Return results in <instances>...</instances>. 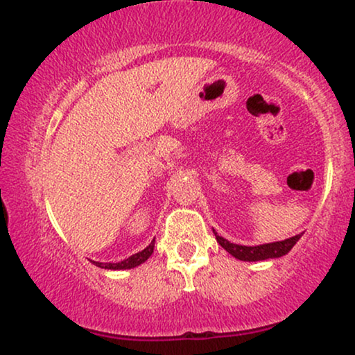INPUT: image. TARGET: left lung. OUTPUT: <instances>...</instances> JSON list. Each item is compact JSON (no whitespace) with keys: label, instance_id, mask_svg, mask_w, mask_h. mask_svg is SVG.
I'll list each match as a JSON object with an SVG mask.
<instances>
[{"label":"left lung","instance_id":"8db88e82","mask_svg":"<svg viewBox=\"0 0 355 355\" xmlns=\"http://www.w3.org/2000/svg\"><path fill=\"white\" fill-rule=\"evenodd\" d=\"M213 232H215V230H213ZM215 237L218 244H220L226 252H230L232 257H236V259L244 261H259L266 259H278V257L286 255L295 245V242L300 239V234L279 242H271V244H261L255 247L232 244V242L226 241L225 237L218 236V232H215Z\"/></svg>","mask_w":355,"mask_h":355}]
</instances>
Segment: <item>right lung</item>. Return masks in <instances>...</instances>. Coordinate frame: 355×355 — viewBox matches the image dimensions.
<instances>
[{"label":"right lung","mask_w":355,"mask_h":355,"mask_svg":"<svg viewBox=\"0 0 355 355\" xmlns=\"http://www.w3.org/2000/svg\"><path fill=\"white\" fill-rule=\"evenodd\" d=\"M153 247H155V239L150 242V245L145 247L142 252H137V254L130 255L129 259L118 261V263H98V261H94V263L96 266H100V268H106V270H129V268H134V266L142 265L144 261L153 254Z\"/></svg>","instance_id":"1"}]
</instances>
